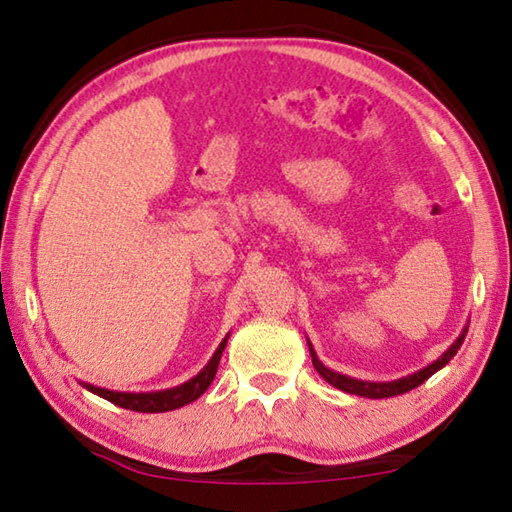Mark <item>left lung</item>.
<instances>
[{
	"label": "left lung",
	"mask_w": 512,
	"mask_h": 512,
	"mask_svg": "<svg viewBox=\"0 0 512 512\" xmlns=\"http://www.w3.org/2000/svg\"><path fill=\"white\" fill-rule=\"evenodd\" d=\"M467 329H463V334L458 336V339L452 343V348H449L443 357H438L433 363H429L427 368H422L418 372H413L409 377H402V379H395V381H363V379H354L348 375H341V372H334L323 366V361L316 357L314 348H311L309 343V352H311V363H314V368L318 370V375L323 377L327 384H332L339 388L343 393H350V395H359V397H372V400H381V397H395V395H402V393H409L413 391L415 386H420L422 381H427L433 372H438L443 366H447L449 359L454 357L458 352V348L463 345Z\"/></svg>",
	"instance_id": "left-lung-1"
}]
</instances>
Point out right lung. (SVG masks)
<instances>
[{
  "label": "right lung",
  "mask_w": 512,
  "mask_h": 512,
  "mask_svg": "<svg viewBox=\"0 0 512 512\" xmlns=\"http://www.w3.org/2000/svg\"><path fill=\"white\" fill-rule=\"evenodd\" d=\"M230 336V334H228ZM228 336L221 341L219 348L212 354V359L207 361V366L198 372L196 377H192L185 384L167 388V391H153V393H117V391H108V388H99L92 384H83L90 393L103 397V400L112 402L115 406H121V409H131V411H140V413H164V411H173L180 409L189 402H194L201 397L207 386L212 384V379L216 375V368H219L221 354L225 350V343H228Z\"/></svg>",
  "instance_id": "obj_1"
}]
</instances>
